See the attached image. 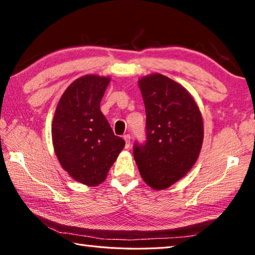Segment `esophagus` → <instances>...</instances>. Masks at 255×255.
I'll return each instance as SVG.
<instances>
[{"label": "esophagus", "mask_w": 255, "mask_h": 255, "mask_svg": "<svg viewBox=\"0 0 255 255\" xmlns=\"http://www.w3.org/2000/svg\"><path fill=\"white\" fill-rule=\"evenodd\" d=\"M124 139H125V141H126V148H129V146H130V136L125 135Z\"/></svg>", "instance_id": "1"}]
</instances>
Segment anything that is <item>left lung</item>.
I'll use <instances>...</instances> for the list:
<instances>
[{
  "mask_svg": "<svg viewBox=\"0 0 255 255\" xmlns=\"http://www.w3.org/2000/svg\"><path fill=\"white\" fill-rule=\"evenodd\" d=\"M146 110V143L133 146V157L145 183L154 190L171 187L199 157L204 122L188 90L165 75L138 80Z\"/></svg>",
  "mask_w": 255,
  "mask_h": 255,
  "instance_id": "left-lung-1",
  "label": "left lung"
}]
</instances>
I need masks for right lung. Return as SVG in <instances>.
Returning <instances> with one entry per match:
<instances>
[{"instance_id": "add662e5", "label": "right lung", "mask_w": 255, "mask_h": 255, "mask_svg": "<svg viewBox=\"0 0 255 255\" xmlns=\"http://www.w3.org/2000/svg\"><path fill=\"white\" fill-rule=\"evenodd\" d=\"M109 76L88 74L76 79L60 97L51 138L58 162L73 180L97 187L107 179L125 147L100 110Z\"/></svg>"}]
</instances>
